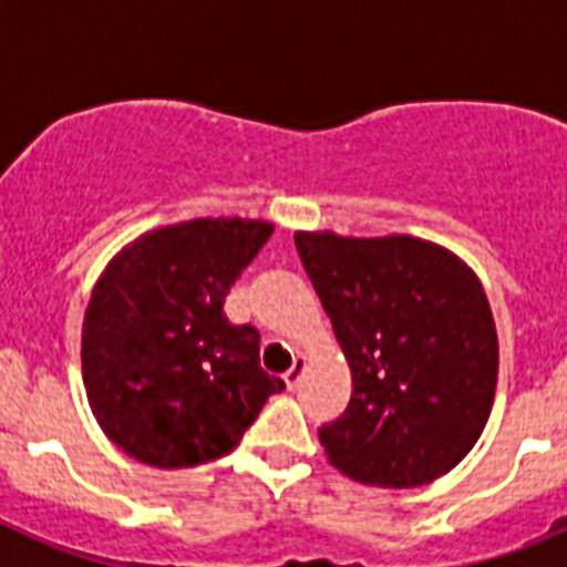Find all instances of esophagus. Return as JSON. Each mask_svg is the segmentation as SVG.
I'll return each mask as SVG.
<instances>
[{
	"label": "esophagus",
	"mask_w": 567,
	"mask_h": 567,
	"mask_svg": "<svg viewBox=\"0 0 567 567\" xmlns=\"http://www.w3.org/2000/svg\"><path fill=\"white\" fill-rule=\"evenodd\" d=\"M303 365H307V360H303V354H298V358H295V363L289 365L287 372H284V380H287L289 389H295V385L300 383V374H303Z\"/></svg>",
	"instance_id": "esophagus-1"
}]
</instances>
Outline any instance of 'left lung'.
Segmentation results:
<instances>
[{"mask_svg": "<svg viewBox=\"0 0 567 567\" xmlns=\"http://www.w3.org/2000/svg\"><path fill=\"white\" fill-rule=\"evenodd\" d=\"M352 369V400L318 429L346 477L414 488L452 471L497 392V327L465 260L412 235L295 233Z\"/></svg>", "mask_w": 567, "mask_h": 567, "instance_id": "obj_1", "label": "left lung"}]
</instances>
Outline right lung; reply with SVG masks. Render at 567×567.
<instances>
[{
	"label": "right lung",
	"instance_id": "add662e5",
	"mask_svg": "<svg viewBox=\"0 0 567 567\" xmlns=\"http://www.w3.org/2000/svg\"><path fill=\"white\" fill-rule=\"evenodd\" d=\"M269 221L195 218L115 255L90 295L82 378L102 432L155 468L229 454L284 380L260 369L258 329L224 315Z\"/></svg>",
	"mask_w": 567,
	"mask_h": 567
}]
</instances>
